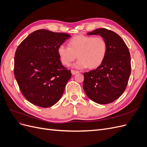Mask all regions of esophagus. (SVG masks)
I'll return each mask as SVG.
<instances>
[{"mask_svg": "<svg viewBox=\"0 0 147 147\" xmlns=\"http://www.w3.org/2000/svg\"><path fill=\"white\" fill-rule=\"evenodd\" d=\"M71 72H72V75H75L78 73V71H77V70H71Z\"/></svg>", "mask_w": 147, "mask_h": 147, "instance_id": "1", "label": "esophagus"}]
</instances>
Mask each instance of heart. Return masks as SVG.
Masks as SVG:
<instances>
[{"instance_id":"1","label":"heart","mask_w":147,"mask_h":147,"mask_svg":"<svg viewBox=\"0 0 147 147\" xmlns=\"http://www.w3.org/2000/svg\"><path fill=\"white\" fill-rule=\"evenodd\" d=\"M107 53V43L102 37L78 35L71 38L69 47L61 45L57 53L62 64L69 66L77 57L79 59L74 64L78 69H96L102 63Z\"/></svg>"}]
</instances>
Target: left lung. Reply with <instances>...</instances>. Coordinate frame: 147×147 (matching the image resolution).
I'll return each mask as SVG.
<instances>
[{
    "mask_svg": "<svg viewBox=\"0 0 147 147\" xmlns=\"http://www.w3.org/2000/svg\"><path fill=\"white\" fill-rule=\"evenodd\" d=\"M88 35L104 37L107 43V53L99 67L84 73V91L94 102L109 104L126 90L131 72L130 53L121 37L112 30L100 28Z\"/></svg>",
    "mask_w": 147,
    "mask_h": 147,
    "instance_id": "1",
    "label": "left lung"
}]
</instances>
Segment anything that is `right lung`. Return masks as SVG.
Returning <instances> with one entry per match:
<instances>
[{
  "label": "right lung",
  "mask_w": 147,
  "mask_h": 147,
  "mask_svg": "<svg viewBox=\"0 0 147 147\" xmlns=\"http://www.w3.org/2000/svg\"><path fill=\"white\" fill-rule=\"evenodd\" d=\"M70 37L67 34L40 29L18 47L15 77L22 94L30 103L48 108L63 96L72 74L62 64L57 48Z\"/></svg>",
  "instance_id": "obj_1"
}]
</instances>
